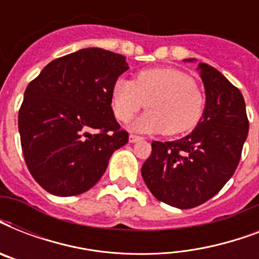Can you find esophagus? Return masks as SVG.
<instances>
[{
	"label": "esophagus",
	"instance_id": "34e87169",
	"mask_svg": "<svg viewBox=\"0 0 259 259\" xmlns=\"http://www.w3.org/2000/svg\"><path fill=\"white\" fill-rule=\"evenodd\" d=\"M142 137H140V136H136V134H130L129 136V141L133 144V142H137V141H141Z\"/></svg>",
	"mask_w": 259,
	"mask_h": 259
}]
</instances>
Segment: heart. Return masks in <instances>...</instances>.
I'll return each mask as SVG.
<instances>
[{"label": "heart", "mask_w": 259, "mask_h": 259, "mask_svg": "<svg viewBox=\"0 0 259 259\" xmlns=\"http://www.w3.org/2000/svg\"><path fill=\"white\" fill-rule=\"evenodd\" d=\"M145 105L149 111L134 123V130L177 136L200 122L205 95L191 75L176 68L142 70L134 80L118 79L114 83L111 107L118 121L129 122Z\"/></svg>", "instance_id": "b5f03b06"}]
</instances>
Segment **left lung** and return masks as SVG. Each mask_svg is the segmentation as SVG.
<instances>
[{"instance_id": "1", "label": "left lung", "mask_w": 259, "mask_h": 259, "mask_svg": "<svg viewBox=\"0 0 259 259\" xmlns=\"http://www.w3.org/2000/svg\"><path fill=\"white\" fill-rule=\"evenodd\" d=\"M199 71L205 89L204 115L187 137L152 142L141 168L153 196L181 209L203 204L225 187L249 133L241 91L208 64L200 63Z\"/></svg>"}]
</instances>
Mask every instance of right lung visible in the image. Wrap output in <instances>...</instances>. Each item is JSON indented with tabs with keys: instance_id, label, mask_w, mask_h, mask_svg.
Instances as JSON below:
<instances>
[{
	"instance_id": "add662e5",
	"label": "right lung",
	"mask_w": 259,
	"mask_h": 259,
	"mask_svg": "<svg viewBox=\"0 0 259 259\" xmlns=\"http://www.w3.org/2000/svg\"><path fill=\"white\" fill-rule=\"evenodd\" d=\"M126 70L125 56L84 48L52 60L28 84L18 132L26 166L47 192H86L127 144L111 109L114 83Z\"/></svg>"
}]
</instances>
